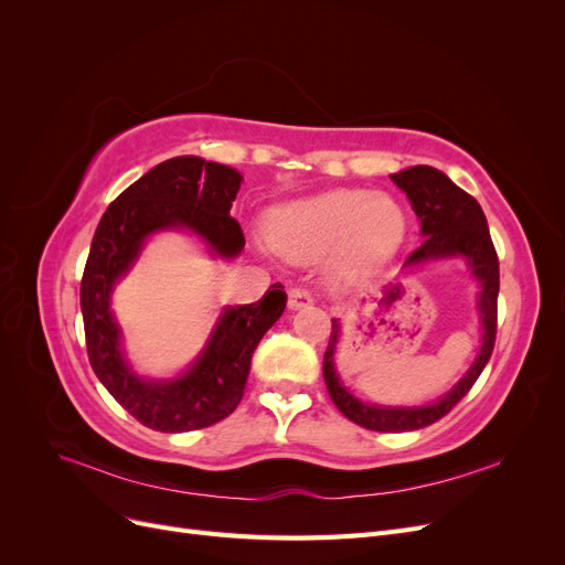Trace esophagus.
Returning <instances> with one entry per match:
<instances>
[{
  "label": "esophagus",
  "instance_id": "1",
  "mask_svg": "<svg viewBox=\"0 0 565 565\" xmlns=\"http://www.w3.org/2000/svg\"><path fill=\"white\" fill-rule=\"evenodd\" d=\"M309 303H313V295L309 292V289H303V287L289 289V295H287L289 309H303V306H309Z\"/></svg>",
  "mask_w": 565,
  "mask_h": 565
}]
</instances>
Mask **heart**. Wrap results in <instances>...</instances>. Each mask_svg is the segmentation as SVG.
I'll return each mask as SVG.
<instances>
[{
	"instance_id": "obj_1",
	"label": "heart",
	"mask_w": 565,
	"mask_h": 565,
	"mask_svg": "<svg viewBox=\"0 0 565 565\" xmlns=\"http://www.w3.org/2000/svg\"><path fill=\"white\" fill-rule=\"evenodd\" d=\"M405 235L401 204L386 193L339 188L280 210L270 224V243L287 259H316L334 249L344 276H361L398 249Z\"/></svg>"
}]
</instances>
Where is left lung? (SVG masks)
Instances as JSON below:
<instances>
[{"label":"left lung","mask_w":565,"mask_h":565,"mask_svg":"<svg viewBox=\"0 0 565 565\" xmlns=\"http://www.w3.org/2000/svg\"><path fill=\"white\" fill-rule=\"evenodd\" d=\"M393 183L413 202V210L422 221L424 243L407 256L405 266H415L422 262L443 259V256H465L471 266V273L481 282V297H478V311L483 320V344L478 351L476 363L469 367L465 377L434 405L426 407H377L367 405L351 396L349 388L341 386L337 370H334V349L339 341V322L332 320L330 344L324 351L322 361V377L328 384L330 398L339 407V413L365 426L370 431L384 434H401V431H417L446 417L450 409L467 396L476 380L481 377L483 367L488 365L494 337H498V295H500V262L498 252L490 241L488 221L467 191H461L446 174L434 167L417 164L403 169L398 174H391Z\"/></svg>","instance_id":"obj_1"}]
</instances>
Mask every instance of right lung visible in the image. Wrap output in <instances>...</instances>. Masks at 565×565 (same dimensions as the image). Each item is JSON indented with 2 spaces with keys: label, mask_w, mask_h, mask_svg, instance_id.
I'll return each instance as SVG.
<instances>
[{
  "label": "right lung",
  "mask_w": 565,
  "mask_h": 565,
  "mask_svg": "<svg viewBox=\"0 0 565 565\" xmlns=\"http://www.w3.org/2000/svg\"><path fill=\"white\" fill-rule=\"evenodd\" d=\"M241 181L226 164L172 158L119 193L94 233L79 287L89 363L110 396L152 431H195L233 413L243 401L252 353L282 316L287 295L276 282L259 301L226 309L207 349L183 377L146 382L119 351V328L110 313L113 285L129 270L146 237L164 228H191L218 256L241 254L245 235L231 216Z\"/></svg>",
  "instance_id": "right-lung-1"
}]
</instances>
